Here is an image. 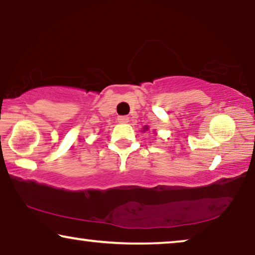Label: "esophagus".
Segmentation results:
<instances>
[{
  "label": "esophagus",
  "mask_w": 255,
  "mask_h": 255,
  "mask_svg": "<svg viewBox=\"0 0 255 255\" xmlns=\"http://www.w3.org/2000/svg\"><path fill=\"white\" fill-rule=\"evenodd\" d=\"M117 121L120 122L121 124H127L128 122V116H118Z\"/></svg>",
  "instance_id": "34e87169"
}]
</instances>
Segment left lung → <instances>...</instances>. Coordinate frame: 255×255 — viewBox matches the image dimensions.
<instances>
[{
  "instance_id": "obj_1",
  "label": "left lung",
  "mask_w": 255,
  "mask_h": 255,
  "mask_svg": "<svg viewBox=\"0 0 255 255\" xmlns=\"http://www.w3.org/2000/svg\"><path fill=\"white\" fill-rule=\"evenodd\" d=\"M146 130H148V128L147 127H144V128H142V131H146Z\"/></svg>"
}]
</instances>
